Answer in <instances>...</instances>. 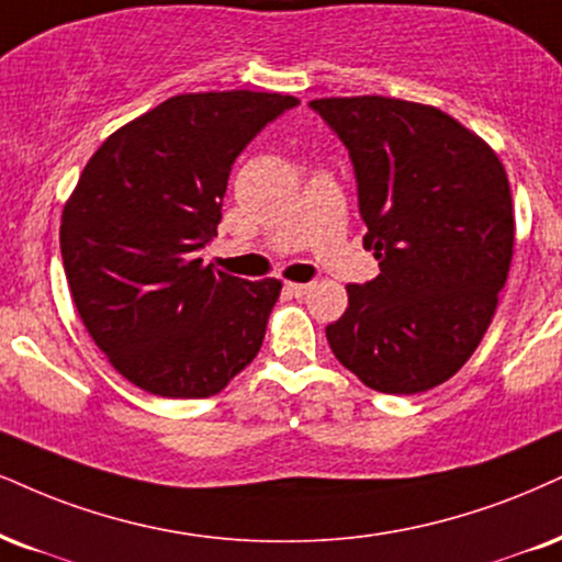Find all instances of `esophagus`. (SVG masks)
<instances>
[{
	"label": "esophagus",
	"mask_w": 562,
	"mask_h": 562,
	"mask_svg": "<svg viewBox=\"0 0 562 562\" xmlns=\"http://www.w3.org/2000/svg\"><path fill=\"white\" fill-rule=\"evenodd\" d=\"M286 292L294 294V296H304V294L310 292V283H294V281H289V283H286Z\"/></svg>",
	"instance_id": "1"
}]
</instances>
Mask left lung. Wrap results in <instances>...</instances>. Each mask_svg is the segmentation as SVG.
<instances>
[{
  "mask_svg": "<svg viewBox=\"0 0 562 562\" xmlns=\"http://www.w3.org/2000/svg\"><path fill=\"white\" fill-rule=\"evenodd\" d=\"M349 148L364 247L380 276L349 283L325 328L346 370L380 393L429 391L474 355L514 260V203L501 158L427 103L315 99Z\"/></svg>",
  "mask_w": 562,
  "mask_h": 562,
  "instance_id": "obj_1",
  "label": "left lung"
}]
</instances>
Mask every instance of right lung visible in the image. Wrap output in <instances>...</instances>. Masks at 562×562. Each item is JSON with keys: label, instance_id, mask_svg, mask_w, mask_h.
<instances>
[{"label": "right lung", "instance_id": "obj_1", "mask_svg": "<svg viewBox=\"0 0 562 562\" xmlns=\"http://www.w3.org/2000/svg\"><path fill=\"white\" fill-rule=\"evenodd\" d=\"M300 99L182 93L127 122L90 156L61 211L75 307L122 378L164 398H207L252 362L281 281L203 266L228 171Z\"/></svg>", "mask_w": 562, "mask_h": 562}]
</instances>
